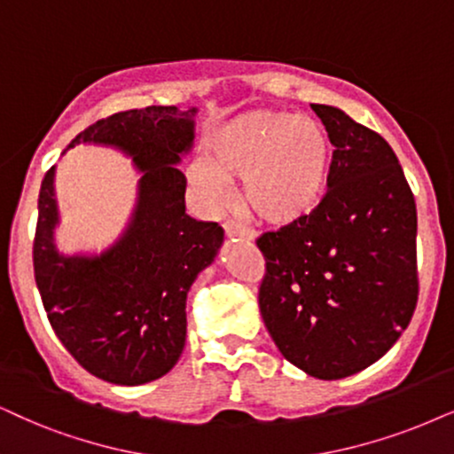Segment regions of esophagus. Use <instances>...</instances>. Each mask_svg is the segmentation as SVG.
<instances>
[{"mask_svg": "<svg viewBox=\"0 0 454 454\" xmlns=\"http://www.w3.org/2000/svg\"><path fill=\"white\" fill-rule=\"evenodd\" d=\"M223 231H226L228 239H239V240H251V239H254V234L247 231V228L239 226V223L232 222V220H228L226 223H223Z\"/></svg>", "mask_w": 454, "mask_h": 454, "instance_id": "34e87169", "label": "esophagus"}]
</instances>
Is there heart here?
I'll list each match as a JSON object with an SVG mask.
<instances>
[{
	"mask_svg": "<svg viewBox=\"0 0 454 454\" xmlns=\"http://www.w3.org/2000/svg\"><path fill=\"white\" fill-rule=\"evenodd\" d=\"M331 137L323 123L285 111H251L215 128L207 168H194L205 191L240 182V207L270 228H289L317 214L329 191Z\"/></svg>",
	"mask_w": 454,
	"mask_h": 454,
	"instance_id": "obj_1",
	"label": "heart"
}]
</instances>
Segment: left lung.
<instances>
[{
    "label": "left lung",
    "mask_w": 454,
    "mask_h": 454,
    "mask_svg": "<svg viewBox=\"0 0 454 454\" xmlns=\"http://www.w3.org/2000/svg\"><path fill=\"white\" fill-rule=\"evenodd\" d=\"M331 137L317 214L266 232L263 325L280 354L317 380L356 375L398 341L417 306V209L392 146L341 108L312 105Z\"/></svg>",
    "instance_id": "left-lung-1"
}]
</instances>
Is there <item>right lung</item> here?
Segmentation results:
<instances>
[{
  "instance_id": "1",
  "label": "right lung",
  "mask_w": 454,
  "mask_h": 454,
  "mask_svg": "<svg viewBox=\"0 0 454 454\" xmlns=\"http://www.w3.org/2000/svg\"><path fill=\"white\" fill-rule=\"evenodd\" d=\"M197 113L134 108L96 121L68 145L114 148L140 174L128 223L102 251L59 249L56 168L42 182L33 245L39 295L62 346L108 383L142 386L174 369L186 343L188 291L223 243L215 222L186 214L180 165L194 146Z\"/></svg>"
}]
</instances>
